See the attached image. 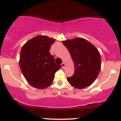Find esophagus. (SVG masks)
<instances>
[{"instance_id":"obj_1","label":"esophagus","mask_w":121,"mask_h":121,"mask_svg":"<svg viewBox=\"0 0 121 121\" xmlns=\"http://www.w3.org/2000/svg\"><path fill=\"white\" fill-rule=\"evenodd\" d=\"M61 66H62V67H63V68H65V63H64V62H63V63H62V64H61Z\"/></svg>"}]
</instances>
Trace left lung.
I'll list each match as a JSON object with an SVG mask.
<instances>
[{
	"label": "left lung",
	"instance_id": "1",
	"mask_svg": "<svg viewBox=\"0 0 121 121\" xmlns=\"http://www.w3.org/2000/svg\"><path fill=\"white\" fill-rule=\"evenodd\" d=\"M74 61L75 71L67 77L74 87L81 89L90 86L95 80L101 69V56L93 44L82 38L63 41Z\"/></svg>",
	"mask_w": 121,
	"mask_h": 121
}]
</instances>
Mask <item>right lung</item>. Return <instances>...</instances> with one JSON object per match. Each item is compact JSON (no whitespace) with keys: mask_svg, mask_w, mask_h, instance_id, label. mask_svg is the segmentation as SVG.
<instances>
[{"mask_svg":"<svg viewBox=\"0 0 121 121\" xmlns=\"http://www.w3.org/2000/svg\"><path fill=\"white\" fill-rule=\"evenodd\" d=\"M55 42L46 36H38L23 45L19 64L23 75L32 86L39 89L48 87L53 82L54 74L61 67L54 63L50 53V46Z\"/></svg>","mask_w":121,"mask_h":121,"instance_id":"right-lung-1","label":"right lung"}]
</instances>
